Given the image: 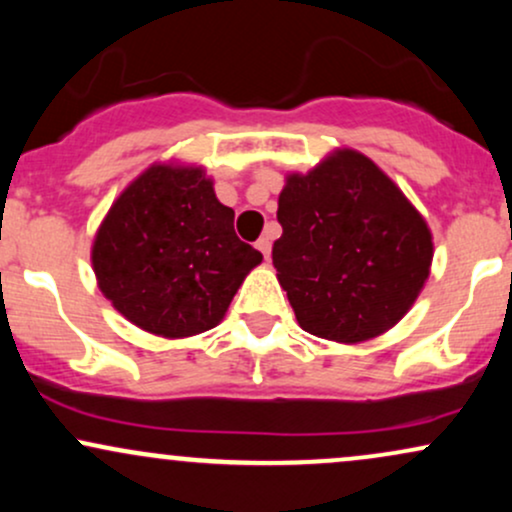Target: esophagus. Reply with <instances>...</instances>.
Masks as SVG:
<instances>
[{"instance_id": "obj_1", "label": "esophagus", "mask_w": 512, "mask_h": 512, "mask_svg": "<svg viewBox=\"0 0 512 512\" xmlns=\"http://www.w3.org/2000/svg\"><path fill=\"white\" fill-rule=\"evenodd\" d=\"M255 245H257V250H260L262 255H264V260H269V255H272V240L260 238Z\"/></svg>"}]
</instances>
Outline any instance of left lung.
<instances>
[{
	"label": "left lung",
	"mask_w": 512,
	"mask_h": 512,
	"mask_svg": "<svg viewBox=\"0 0 512 512\" xmlns=\"http://www.w3.org/2000/svg\"><path fill=\"white\" fill-rule=\"evenodd\" d=\"M276 279L298 325L358 344L395 327L424 289L431 228L387 175L354 149L308 173H289L279 195Z\"/></svg>",
	"instance_id": "1"
}]
</instances>
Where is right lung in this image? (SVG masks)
<instances>
[{
    "label": "right lung",
    "mask_w": 512,
    "mask_h": 512,
    "mask_svg": "<svg viewBox=\"0 0 512 512\" xmlns=\"http://www.w3.org/2000/svg\"><path fill=\"white\" fill-rule=\"evenodd\" d=\"M233 209L192 163H154L98 226L91 264L120 315L166 339L216 327L262 252L233 231Z\"/></svg>",
    "instance_id": "obj_1"
}]
</instances>
